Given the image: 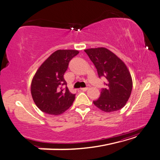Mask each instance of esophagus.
Masks as SVG:
<instances>
[{"instance_id":"esophagus-1","label":"esophagus","mask_w":160,"mask_h":160,"mask_svg":"<svg viewBox=\"0 0 160 160\" xmlns=\"http://www.w3.org/2000/svg\"><path fill=\"white\" fill-rule=\"evenodd\" d=\"M88 89V87H85V88H81L80 90L81 91H83V92H86V91Z\"/></svg>"}]
</instances>
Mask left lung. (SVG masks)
Here are the masks:
<instances>
[{
    "instance_id": "1",
    "label": "left lung",
    "mask_w": 160,
    "mask_h": 160,
    "mask_svg": "<svg viewBox=\"0 0 160 160\" xmlns=\"http://www.w3.org/2000/svg\"><path fill=\"white\" fill-rule=\"evenodd\" d=\"M98 72L105 78V87L99 98L93 102L105 112L119 110L126 105L132 89V77L126 65L117 55L105 48L84 50Z\"/></svg>"
}]
</instances>
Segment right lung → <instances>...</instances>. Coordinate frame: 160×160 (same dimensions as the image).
I'll return each mask as SVG.
<instances>
[{
  "mask_svg": "<svg viewBox=\"0 0 160 160\" xmlns=\"http://www.w3.org/2000/svg\"><path fill=\"white\" fill-rule=\"evenodd\" d=\"M78 53L76 50H58L37 71L31 83V94L41 111L59 115L73 104L76 94L68 90L64 74L71 59Z\"/></svg>",
  "mask_w": 160,
  "mask_h": 160,
  "instance_id": "add662e5",
  "label": "right lung"
}]
</instances>
